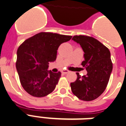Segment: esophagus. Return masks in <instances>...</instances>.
I'll list each match as a JSON object with an SVG mask.
<instances>
[{
	"instance_id": "obj_1",
	"label": "esophagus",
	"mask_w": 126,
	"mask_h": 126,
	"mask_svg": "<svg viewBox=\"0 0 126 126\" xmlns=\"http://www.w3.org/2000/svg\"><path fill=\"white\" fill-rule=\"evenodd\" d=\"M69 72V71L67 70V69H64V70L62 71V73H63V74H67V73H68Z\"/></svg>"
}]
</instances>
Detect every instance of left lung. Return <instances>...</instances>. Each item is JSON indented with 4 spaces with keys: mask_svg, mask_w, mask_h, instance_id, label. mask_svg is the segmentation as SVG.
Wrapping results in <instances>:
<instances>
[{
    "mask_svg": "<svg viewBox=\"0 0 126 126\" xmlns=\"http://www.w3.org/2000/svg\"><path fill=\"white\" fill-rule=\"evenodd\" d=\"M72 39L81 45L85 60L81 65L86 69V75L77 74V79L71 83L73 94L79 99L92 101L105 91L112 71L110 51L98 40L86 35H75Z\"/></svg>",
    "mask_w": 126,
    "mask_h": 126,
    "instance_id": "8db88e82",
    "label": "left lung"
}]
</instances>
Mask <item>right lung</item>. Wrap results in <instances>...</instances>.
Here are the masks:
<instances>
[{
	"label": "right lung",
	"mask_w": 126,
	"mask_h": 126,
	"mask_svg": "<svg viewBox=\"0 0 126 126\" xmlns=\"http://www.w3.org/2000/svg\"><path fill=\"white\" fill-rule=\"evenodd\" d=\"M71 37L41 32L25 40L18 47L16 67L20 84L28 94L42 97L53 92L61 73L47 71L48 64L56 59L59 45Z\"/></svg>",
	"instance_id": "1"
}]
</instances>
